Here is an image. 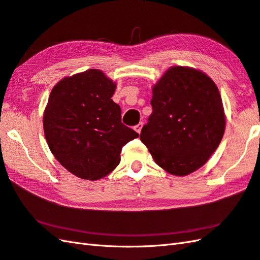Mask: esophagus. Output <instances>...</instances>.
<instances>
[{
  "label": "esophagus",
  "instance_id": "esophagus-1",
  "mask_svg": "<svg viewBox=\"0 0 260 260\" xmlns=\"http://www.w3.org/2000/svg\"><path fill=\"white\" fill-rule=\"evenodd\" d=\"M142 126H143V123H142V122H139L137 125H135V130L138 132V134H140V132H141Z\"/></svg>",
  "mask_w": 260,
  "mask_h": 260
}]
</instances>
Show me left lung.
<instances>
[{"mask_svg":"<svg viewBox=\"0 0 260 260\" xmlns=\"http://www.w3.org/2000/svg\"><path fill=\"white\" fill-rule=\"evenodd\" d=\"M152 93V113L140 139L154 162L173 175H187L203 167L225 131L223 103L215 82L196 69L174 66Z\"/></svg>","mask_w":260,"mask_h":260,"instance_id":"8db88e82","label":"left lung"}]
</instances>
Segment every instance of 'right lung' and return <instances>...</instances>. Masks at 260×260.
Here are the masks:
<instances>
[{
    "mask_svg": "<svg viewBox=\"0 0 260 260\" xmlns=\"http://www.w3.org/2000/svg\"><path fill=\"white\" fill-rule=\"evenodd\" d=\"M115 90L103 72L88 69L61 79L50 92L43 118L46 141L56 160L80 179L109 174L123 145L139 137L121 122Z\"/></svg>",
    "mask_w": 260,
    "mask_h": 260,
    "instance_id": "obj_1",
    "label": "right lung"
}]
</instances>
